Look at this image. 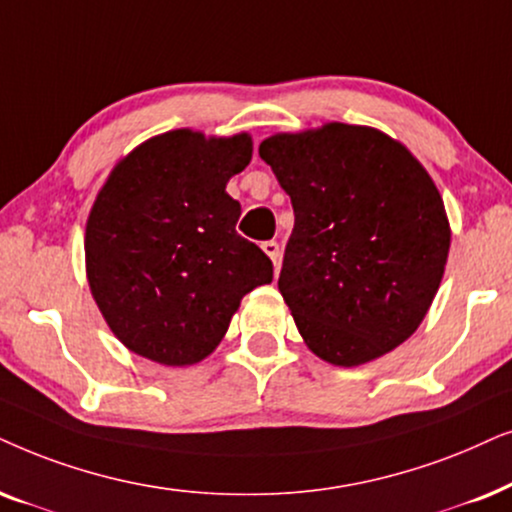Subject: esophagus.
<instances>
[{"mask_svg":"<svg viewBox=\"0 0 512 512\" xmlns=\"http://www.w3.org/2000/svg\"><path fill=\"white\" fill-rule=\"evenodd\" d=\"M262 250L267 252V255L271 257V262H274V264L281 262V245H278L276 241H264L262 243Z\"/></svg>","mask_w":512,"mask_h":512,"instance_id":"esophagus-1","label":"esophagus"}]
</instances>
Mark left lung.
<instances>
[{
	"label": "left lung",
	"instance_id": "left-lung-1",
	"mask_svg": "<svg viewBox=\"0 0 512 512\" xmlns=\"http://www.w3.org/2000/svg\"><path fill=\"white\" fill-rule=\"evenodd\" d=\"M295 227L278 290L318 358L356 367L400 346L445 274L449 222L431 175L377 128L325 124L260 145Z\"/></svg>",
	"mask_w": 512,
	"mask_h": 512
}]
</instances>
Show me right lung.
Masks as SVG:
<instances>
[{"label": "right lung", "instance_id": "right-lung-1", "mask_svg": "<svg viewBox=\"0 0 512 512\" xmlns=\"http://www.w3.org/2000/svg\"><path fill=\"white\" fill-rule=\"evenodd\" d=\"M252 159L248 133L170 131L117 163L86 222V276L119 342L154 363L210 356L241 299L274 264L236 234L231 175Z\"/></svg>", "mask_w": 512, "mask_h": 512}]
</instances>
